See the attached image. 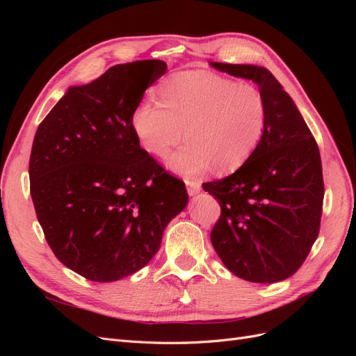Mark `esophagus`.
<instances>
[{"mask_svg": "<svg viewBox=\"0 0 356 356\" xmlns=\"http://www.w3.org/2000/svg\"><path fill=\"white\" fill-rule=\"evenodd\" d=\"M186 186H187V191H188L190 196L197 195V193L202 190V184H200L199 181H196V179L187 178V179H186Z\"/></svg>", "mask_w": 356, "mask_h": 356, "instance_id": "obj_1", "label": "esophagus"}]
</instances>
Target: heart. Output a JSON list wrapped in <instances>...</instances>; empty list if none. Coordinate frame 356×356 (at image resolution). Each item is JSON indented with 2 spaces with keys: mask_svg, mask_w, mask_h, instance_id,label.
<instances>
[{
  "mask_svg": "<svg viewBox=\"0 0 356 356\" xmlns=\"http://www.w3.org/2000/svg\"><path fill=\"white\" fill-rule=\"evenodd\" d=\"M157 102H143L132 127L145 152L166 156L181 139L186 144L166 163L179 175L238 170L260 145L267 126L261 92L211 71H186L160 84Z\"/></svg>",
  "mask_w": 356,
  "mask_h": 356,
  "instance_id": "1",
  "label": "heart"
}]
</instances>
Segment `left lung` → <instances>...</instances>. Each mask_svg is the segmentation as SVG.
<instances>
[{
    "mask_svg": "<svg viewBox=\"0 0 356 356\" xmlns=\"http://www.w3.org/2000/svg\"><path fill=\"white\" fill-rule=\"evenodd\" d=\"M211 67L252 80L267 105L266 132L254 154L234 174L203 182L221 207L212 246L245 281H284L305 263L319 233L324 179L318 144L270 71L221 62Z\"/></svg>",
    "mask_w": 356,
    "mask_h": 356,
    "instance_id": "1",
    "label": "left lung"
}]
</instances>
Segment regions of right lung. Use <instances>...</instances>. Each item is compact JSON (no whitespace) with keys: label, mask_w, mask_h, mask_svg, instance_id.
<instances>
[{"label":"right lung","mask_w":356,"mask_h":356,"mask_svg":"<svg viewBox=\"0 0 356 356\" xmlns=\"http://www.w3.org/2000/svg\"><path fill=\"white\" fill-rule=\"evenodd\" d=\"M166 72L136 60L72 86L35 132L31 197L58 260L93 282L148 264L169 221L186 208V184L139 145L132 115Z\"/></svg>","instance_id":"add662e5"}]
</instances>
